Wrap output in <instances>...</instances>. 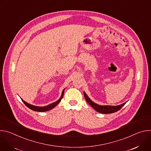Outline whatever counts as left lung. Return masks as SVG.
Wrapping results in <instances>:
<instances>
[{"instance_id": "obj_1", "label": "left lung", "mask_w": 151, "mask_h": 151, "mask_svg": "<svg viewBox=\"0 0 151 151\" xmlns=\"http://www.w3.org/2000/svg\"><path fill=\"white\" fill-rule=\"evenodd\" d=\"M83 95L85 97V99L86 100L90 105H91V107H93V108L97 111L99 113L101 114H112L120 110L122 107L125 105V104L127 102H125L124 103H122L121 104L118 105V106H110V105H100L98 104L94 101H93L89 97L87 96V94L85 93V92L83 91Z\"/></svg>"}]
</instances>
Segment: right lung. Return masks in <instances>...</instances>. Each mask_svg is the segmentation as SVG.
I'll return each instance as SVG.
<instances>
[{"mask_svg":"<svg viewBox=\"0 0 151 151\" xmlns=\"http://www.w3.org/2000/svg\"><path fill=\"white\" fill-rule=\"evenodd\" d=\"M64 90H65V88L63 89V91H62V93H61V97L60 98L57 100L56 101L54 102V103H52L47 106H35V105H33V104H31L30 103H27L26 101H25L24 100H23L21 98V100H22V101L26 104V106L27 107H28L29 109L34 111H36V112H46V111H48L52 109H53L54 107H55L61 101V100L62 99L63 97V94H64Z\"/></svg>","mask_w":151,"mask_h":151,"instance_id":"add662e5","label":"right lung"}]
</instances>
